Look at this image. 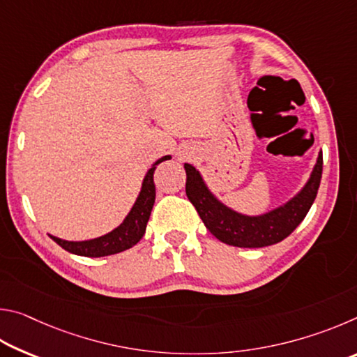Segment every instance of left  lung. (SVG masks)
<instances>
[{"label":"left lung","instance_id":"1","mask_svg":"<svg viewBox=\"0 0 357 357\" xmlns=\"http://www.w3.org/2000/svg\"><path fill=\"white\" fill-rule=\"evenodd\" d=\"M187 181L185 193L198 215L214 236L228 245L257 249L280 243L304 220L318 193L323 173V153L319 151L315 167L304 187L280 206L264 214L249 215L227 206L217 198L202 173L190 164H184Z\"/></svg>","mask_w":357,"mask_h":357}]
</instances>
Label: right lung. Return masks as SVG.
I'll list each match as a JSON object with an SVG mask.
<instances>
[{
	"mask_svg": "<svg viewBox=\"0 0 357 357\" xmlns=\"http://www.w3.org/2000/svg\"><path fill=\"white\" fill-rule=\"evenodd\" d=\"M172 159V155H164L159 160H155L146 172L142 183V190L138 193L134 206L130 208L129 214L126 215L121 225H118L110 233L104 234V236L88 239V241H66L61 238L52 236L56 244L63 247L74 255L80 257H89V258H99V257H108L114 255V253L124 252L134 247L138 241L143 238L144 231H146V225L151 215V211L154 206L155 200V185H154V170L160 162Z\"/></svg>",
	"mask_w": 357,
	"mask_h": 357,
	"instance_id": "obj_1",
	"label": "right lung"
}]
</instances>
